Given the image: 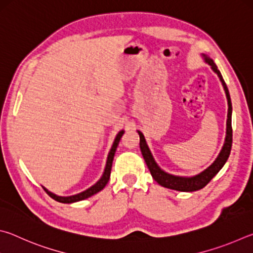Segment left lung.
<instances>
[{
    "label": "left lung",
    "instance_id": "1",
    "mask_svg": "<svg viewBox=\"0 0 253 253\" xmlns=\"http://www.w3.org/2000/svg\"><path fill=\"white\" fill-rule=\"evenodd\" d=\"M205 61H207L210 66L212 67V69L214 72H216L217 76L221 80L222 84H223V88L226 93V98H228V121H226V137H225V143L223 145V148L220 153V155L217 156L215 162L213 164L208 168L199 175H195L193 177H179V176H174V175H170L165 173L164 170H162L160 168H158L157 164L154 161V158L152 156L151 152L146 145V142H145V138L143 134L140 131H138L139 134V147L140 151H142L143 157L145 162H146L147 168L151 172L153 178L160 184V185L164 186L166 188H170V190H176V191H181V192H194L201 190L207 184L211 181V179L215 176V175L219 173V170L223 168V165L225 164V162L228 161L230 152H231V147H232V125H231V114H232V105H231V99H230V93L228 90V87L224 83L223 78H222V75L220 70H217V67L215 66V63L212 59L205 57Z\"/></svg>",
    "mask_w": 253,
    "mask_h": 253
}]
</instances>
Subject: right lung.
<instances>
[{
  "mask_svg": "<svg viewBox=\"0 0 253 253\" xmlns=\"http://www.w3.org/2000/svg\"><path fill=\"white\" fill-rule=\"evenodd\" d=\"M123 134H124V130L119 131L118 135L116 136V139H115L113 147H111V149H110V153H109V155H108V160H107V164H106V169H105L104 175H102V177L95 184V185L91 186L90 188H88V190L81 192V193H79V194H76V195H72V196H67V198H62V196L54 195V194L51 193V192H49L48 190H45V188L43 187V190L46 192V194H48L50 198H52L53 200L58 201V202H60V203H72V202H77V201H81V200L90 198L91 195L98 193V192H100L102 188L106 186V184L108 183V181H109L111 165H113L115 152H116L117 146H118V144H119V140H121Z\"/></svg>",
  "mask_w": 253,
  "mask_h": 253,
  "instance_id": "right-lung-1",
  "label": "right lung"
}]
</instances>
